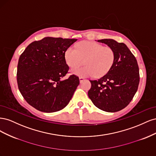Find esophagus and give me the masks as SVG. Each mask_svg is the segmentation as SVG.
Instances as JSON below:
<instances>
[{
  "label": "esophagus",
  "instance_id": "obj_1",
  "mask_svg": "<svg viewBox=\"0 0 156 156\" xmlns=\"http://www.w3.org/2000/svg\"><path fill=\"white\" fill-rule=\"evenodd\" d=\"M84 78L83 77H79V81H80V83H83L84 81Z\"/></svg>",
  "mask_w": 156,
  "mask_h": 156
}]
</instances>
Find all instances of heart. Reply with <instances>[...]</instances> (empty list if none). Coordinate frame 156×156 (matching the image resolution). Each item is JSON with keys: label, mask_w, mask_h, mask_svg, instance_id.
Instances as JSON below:
<instances>
[{"label": "heart", "mask_w": 156, "mask_h": 156, "mask_svg": "<svg viewBox=\"0 0 156 156\" xmlns=\"http://www.w3.org/2000/svg\"><path fill=\"white\" fill-rule=\"evenodd\" d=\"M64 56L70 68L79 66L84 60L85 66L72 69L73 74L82 77H103L109 72L115 60V51L111 48L90 41L80 42L76 49L69 47Z\"/></svg>", "instance_id": "obj_1"}]
</instances>
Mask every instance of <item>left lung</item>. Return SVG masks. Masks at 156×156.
<instances>
[{
    "label": "left lung",
    "instance_id": "8db88e82",
    "mask_svg": "<svg viewBox=\"0 0 156 156\" xmlns=\"http://www.w3.org/2000/svg\"><path fill=\"white\" fill-rule=\"evenodd\" d=\"M115 51V60L106 75L90 81L88 97L94 105L106 112L123 109L132 100L139 84V69L135 56L124 43L112 39L99 40Z\"/></svg>",
    "mask_w": 156,
    "mask_h": 156
}]
</instances>
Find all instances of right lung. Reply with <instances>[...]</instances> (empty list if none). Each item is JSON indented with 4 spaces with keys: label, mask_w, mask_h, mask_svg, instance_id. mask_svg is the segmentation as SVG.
I'll return each instance as SVG.
<instances>
[{
    "label": "right lung",
    "mask_w": 156,
    "mask_h": 156,
    "mask_svg": "<svg viewBox=\"0 0 156 156\" xmlns=\"http://www.w3.org/2000/svg\"><path fill=\"white\" fill-rule=\"evenodd\" d=\"M77 39L45 37L27 47L19 58L18 88L23 97L36 109L45 112L62 110L79 84L75 75L63 77L69 67L64 54Z\"/></svg>",
    "instance_id": "add662e5"
}]
</instances>
